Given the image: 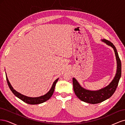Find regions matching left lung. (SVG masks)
<instances>
[{"label": "left lung", "instance_id": "1", "mask_svg": "<svg viewBox=\"0 0 125 125\" xmlns=\"http://www.w3.org/2000/svg\"><path fill=\"white\" fill-rule=\"evenodd\" d=\"M102 41L106 43L108 45L112 47L115 52L117 63V73L114 79H113L111 83L106 87H105L104 88L99 91H89L82 88L74 78L73 79V90L75 95L82 101L92 104L101 103L109 99L113 95L118 86L119 79L121 77V74H122V64H121L120 59L115 46L112 42L107 40L104 39Z\"/></svg>", "mask_w": 125, "mask_h": 125}]
</instances>
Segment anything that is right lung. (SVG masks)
<instances>
[{
  "mask_svg": "<svg viewBox=\"0 0 125 125\" xmlns=\"http://www.w3.org/2000/svg\"><path fill=\"white\" fill-rule=\"evenodd\" d=\"M6 79H7V83H8V85L10 89L11 90V91H12V92L14 94V95H16L17 97H18L19 99L21 100L22 101L24 102L25 103H26L29 104H31V105L39 104L42 103H44V102H45V101H46L50 99L51 97V96H52V94L54 93L56 84L58 80V79H57L54 81L51 90L49 91L48 93H47L45 95H44L43 96H41L40 97H28V96L22 95V94L17 92L16 90H14L12 87V86L11 85L10 82H9L8 79L7 77V75H6Z\"/></svg>",
  "mask_w": 125,
  "mask_h": 125,
  "instance_id": "right-lung-1",
  "label": "right lung"
}]
</instances>
